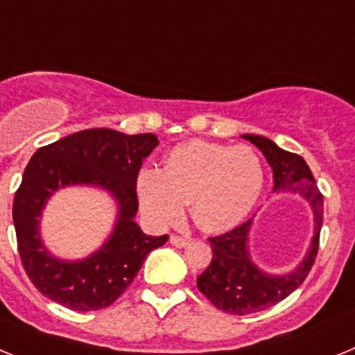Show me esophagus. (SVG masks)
I'll list each match as a JSON object with an SVG mask.
<instances>
[{
  "label": "esophagus",
  "mask_w": 355,
  "mask_h": 355,
  "mask_svg": "<svg viewBox=\"0 0 355 355\" xmlns=\"http://www.w3.org/2000/svg\"><path fill=\"white\" fill-rule=\"evenodd\" d=\"M171 243L174 247H178V249H183V247H187L188 243H190V238H183V236H178V234H172Z\"/></svg>",
  "instance_id": "obj_1"
}]
</instances>
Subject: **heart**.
Masks as SVG:
<instances>
[{"label": "heart", "instance_id": "1", "mask_svg": "<svg viewBox=\"0 0 355 355\" xmlns=\"http://www.w3.org/2000/svg\"><path fill=\"white\" fill-rule=\"evenodd\" d=\"M263 183V163L252 147L192 140L168 153L163 171L140 172L137 196L155 224L178 222L190 200L192 218L202 231L225 233L250 215Z\"/></svg>", "mask_w": 355, "mask_h": 355}]
</instances>
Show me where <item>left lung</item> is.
I'll list each match as a JSON object with an SVG mask.
<instances>
[{
    "label": "left lung",
    "instance_id": "1",
    "mask_svg": "<svg viewBox=\"0 0 355 355\" xmlns=\"http://www.w3.org/2000/svg\"><path fill=\"white\" fill-rule=\"evenodd\" d=\"M241 137L258 147L272 167L274 192L297 193L309 202L313 211L311 243L299 266L288 274H268L252 261L249 250L252 218L229 233L209 238L213 259L197 277V288L215 307L231 315L243 316L275 306L304 283L318 252L320 229L324 222V197L302 156L288 153L270 139L259 135Z\"/></svg>",
    "mask_w": 355,
    "mask_h": 355
}]
</instances>
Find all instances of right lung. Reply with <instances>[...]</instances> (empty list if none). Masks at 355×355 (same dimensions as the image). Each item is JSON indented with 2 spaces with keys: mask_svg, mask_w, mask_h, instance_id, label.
<instances>
[{
  "mask_svg": "<svg viewBox=\"0 0 355 355\" xmlns=\"http://www.w3.org/2000/svg\"><path fill=\"white\" fill-rule=\"evenodd\" d=\"M158 146L153 133L126 135L106 128L85 130L37 149L14 197L17 249L37 290L74 311H97L121 297L150 250L168 240L149 236L135 222L137 178L142 162ZM67 186L101 187L118 206L105 243L83 260L56 259L43 245L40 218L51 196Z\"/></svg>",
  "mask_w": 355,
  "mask_h": 355,
  "instance_id": "right-lung-1",
  "label": "right lung"
}]
</instances>
